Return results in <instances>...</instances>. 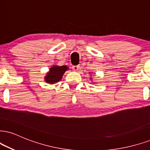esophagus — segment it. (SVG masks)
<instances>
[{"label":"esophagus","instance_id":"34e87169","mask_svg":"<svg viewBox=\"0 0 150 150\" xmlns=\"http://www.w3.org/2000/svg\"><path fill=\"white\" fill-rule=\"evenodd\" d=\"M79 67H80V66L79 65H74V66H72V69H73L74 71H78Z\"/></svg>","mask_w":150,"mask_h":150}]
</instances>
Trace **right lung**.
Masks as SVG:
<instances>
[{"instance_id":"1","label":"right lung","mask_w":150,"mask_h":150,"mask_svg":"<svg viewBox=\"0 0 150 150\" xmlns=\"http://www.w3.org/2000/svg\"><path fill=\"white\" fill-rule=\"evenodd\" d=\"M67 66H53L49 70V72L45 77L46 82L48 83H55L61 80L62 76L66 70H67Z\"/></svg>"}]
</instances>
